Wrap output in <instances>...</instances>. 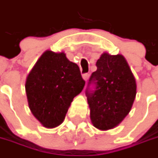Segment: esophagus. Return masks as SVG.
Instances as JSON below:
<instances>
[{"label":"esophagus","mask_w":158,"mask_h":158,"mask_svg":"<svg viewBox=\"0 0 158 158\" xmlns=\"http://www.w3.org/2000/svg\"><path fill=\"white\" fill-rule=\"evenodd\" d=\"M82 78H83V79H84L85 81H87V80L89 79V74H88V73H85V74H83V75H82Z\"/></svg>","instance_id":"esophagus-1"}]
</instances>
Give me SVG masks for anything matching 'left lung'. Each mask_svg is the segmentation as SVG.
I'll return each instance as SVG.
<instances>
[{"label":"left lung","mask_w":158,"mask_h":158,"mask_svg":"<svg viewBox=\"0 0 158 158\" xmlns=\"http://www.w3.org/2000/svg\"><path fill=\"white\" fill-rule=\"evenodd\" d=\"M85 90L90 118L97 128L116 127L130 112L136 95V83L125 58L103 53Z\"/></svg>","instance_id":"left-lung-1"}]
</instances>
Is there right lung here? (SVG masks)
<instances>
[{
  "label": "right lung",
  "instance_id": "obj_1",
  "mask_svg": "<svg viewBox=\"0 0 158 158\" xmlns=\"http://www.w3.org/2000/svg\"><path fill=\"white\" fill-rule=\"evenodd\" d=\"M85 85L77 64L64 52L46 51L29 74L25 83L29 107L45 127L60 124L73 98Z\"/></svg>",
  "mask_w": 158,
  "mask_h": 158
}]
</instances>
